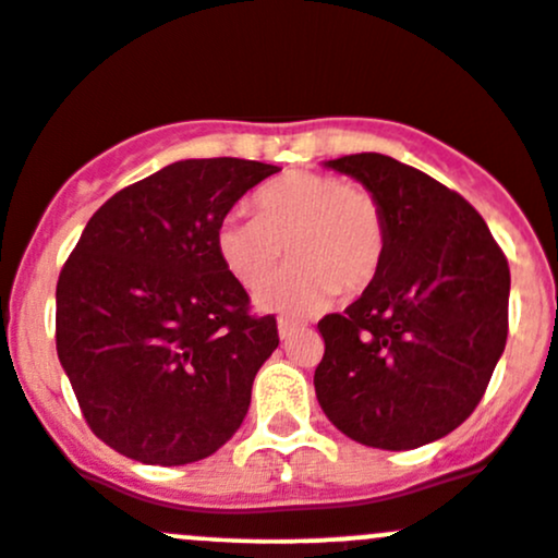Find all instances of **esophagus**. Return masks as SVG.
Listing matches in <instances>:
<instances>
[{"label": "esophagus", "mask_w": 558, "mask_h": 558, "mask_svg": "<svg viewBox=\"0 0 558 558\" xmlns=\"http://www.w3.org/2000/svg\"><path fill=\"white\" fill-rule=\"evenodd\" d=\"M299 328V324H294V320H280L278 324V333H280V339H289L291 333H294Z\"/></svg>", "instance_id": "1"}]
</instances>
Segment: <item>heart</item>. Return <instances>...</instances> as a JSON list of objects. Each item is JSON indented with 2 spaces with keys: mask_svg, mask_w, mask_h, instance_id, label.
Segmentation results:
<instances>
[{
  "mask_svg": "<svg viewBox=\"0 0 558 558\" xmlns=\"http://www.w3.org/2000/svg\"><path fill=\"white\" fill-rule=\"evenodd\" d=\"M256 216L230 214L216 230V251L240 286L259 289L283 254L294 259L259 291L262 310L307 315L331 296L357 294L377 278L385 259V219L361 186L326 173L296 171L254 197Z\"/></svg>",
  "mask_w": 558,
  "mask_h": 558,
  "instance_id": "obj_1",
  "label": "heart"
}]
</instances>
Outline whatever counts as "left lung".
<instances>
[{
	"label": "left lung",
	"mask_w": 558,
	"mask_h": 558,
	"mask_svg": "<svg viewBox=\"0 0 558 558\" xmlns=\"http://www.w3.org/2000/svg\"><path fill=\"white\" fill-rule=\"evenodd\" d=\"M361 181L385 219L377 278L320 320L315 396L333 427L374 449H417L478 407L506 350L511 269L471 203L377 151L324 162Z\"/></svg>",
	"instance_id": "left-lung-1"
}]
</instances>
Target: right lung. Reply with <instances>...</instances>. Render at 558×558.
Here are the masks:
<instances>
[{
	"label": "right lung",
	"instance_id": "obj_1",
	"mask_svg": "<svg viewBox=\"0 0 558 558\" xmlns=\"http://www.w3.org/2000/svg\"><path fill=\"white\" fill-rule=\"evenodd\" d=\"M278 171L238 157L171 162L109 197L63 264L58 361L90 430L120 454L205 460L248 414L278 326L248 315L216 230Z\"/></svg>",
	"mask_w": 558,
	"mask_h": 558
}]
</instances>
